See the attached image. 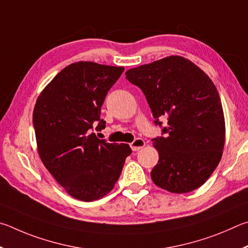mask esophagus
I'll return each instance as SVG.
<instances>
[{
	"label": "esophagus",
	"instance_id": "34e87169",
	"mask_svg": "<svg viewBox=\"0 0 248 248\" xmlns=\"http://www.w3.org/2000/svg\"><path fill=\"white\" fill-rule=\"evenodd\" d=\"M146 142L144 140H141V138H137V140H134L132 144H131V148L133 151H138L140 149H141L142 147H145Z\"/></svg>",
	"mask_w": 248,
	"mask_h": 248
}]
</instances>
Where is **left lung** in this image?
I'll list each match as a JSON object with an SVG mask.
<instances>
[{
    "label": "left lung",
    "instance_id": "left-lung-1",
    "mask_svg": "<svg viewBox=\"0 0 248 248\" xmlns=\"http://www.w3.org/2000/svg\"><path fill=\"white\" fill-rule=\"evenodd\" d=\"M125 75L146 95L155 125L168 119L164 136L153 140L159 153L150 173L154 183L176 194L201 187L219 164L225 140L223 108L214 82L177 55L131 68Z\"/></svg>",
    "mask_w": 248,
    "mask_h": 248
}]
</instances>
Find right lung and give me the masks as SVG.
Masks as SVG:
<instances>
[{
	"label": "right lung",
	"mask_w": 248,
	"mask_h": 248,
	"mask_svg": "<svg viewBox=\"0 0 248 248\" xmlns=\"http://www.w3.org/2000/svg\"><path fill=\"white\" fill-rule=\"evenodd\" d=\"M123 72L93 62L73 63L42 90L33 108L42 163L66 193L82 202L110 193L132 154L127 144H108L90 132L97 122L106 127L101 107Z\"/></svg>",
	"instance_id": "1"
}]
</instances>
